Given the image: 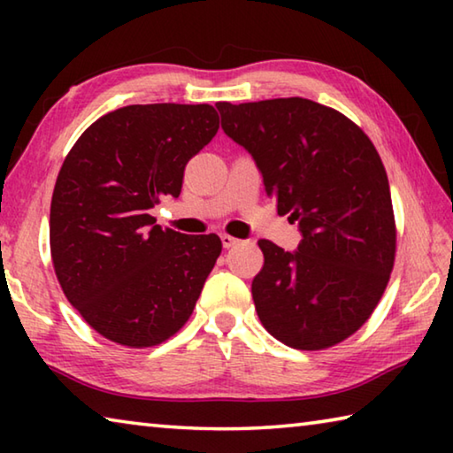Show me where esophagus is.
I'll return each instance as SVG.
<instances>
[{
	"label": "esophagus",
	"instance_id": "obj_1",
	"mask_svg": "<svg viewBox=\"0 0 453 453\" xmlns=\"http://www.w3.org/2000/svg\"><path fill=\"white\" fill-rule=\"evenodd\" d=\"M219 240H221V245H224L226 250L234 248L235 243H240V240H237V237H234V235H227V234H221V235H219Z\"/></svg>",
	"mask_w": 453,
	"mask_h": 453
}]
</instances>
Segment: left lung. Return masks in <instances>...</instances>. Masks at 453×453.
<instances>
[{"instance_id":"1","label":"left lung","mask_w":453,"mask_h":453,"mask_svg":"<svg viewBox=\"0 0 453 453\" xmlns=\"http://www.w3.org/2000/svg\"><path fill=\"white\" fill-rule=\"evenodd\" d=\"M221 129L254 157L280 216L297 221L296 251L259 240L256 311L297 349L335 346L362 327L389 281L395 221L380 153L340 111L303 97L216 104Z\"/></svg>"}]
</instances>
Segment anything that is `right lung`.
I'll return each mask as SVG.
<instances>
[{"label":"right lung","mask_w":453,"mask_h":453,"mask_svg":"<svg viewBox=\"0 0 453 453\" xmlns=\"http://www.w3.org/2000/svg\"><path fill=\"white\" fill-rule=\"evenodd\" d=\"M218 127L208 104L126 105L67 153L51 197V259L67 300L107 340L157 346L194 311L219 237L162 229L150 210L180 196L188 162Z\"/></svg>","instance_id":"add662e5"}]
</instances>
